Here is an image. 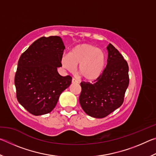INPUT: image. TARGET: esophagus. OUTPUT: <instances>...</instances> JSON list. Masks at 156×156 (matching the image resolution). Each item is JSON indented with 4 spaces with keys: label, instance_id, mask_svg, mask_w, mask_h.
<instances>
[{
    "label": "esophagus",
    "instance_id": "obj_1",
    "mask_svg": "<svg viewBox=\"0 0 156 156\" xmlns=\"http://www.w3.org/2000/svg\"><path fill=\"white\" fill-rule=\"evenodd\" d=\"M72 83H73V84H78V80H76L75 78H72Z\"/></svg>",
    "mask_w": 156,
    "mask_h": 156
}]
</instances>
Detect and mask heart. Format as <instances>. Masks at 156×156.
I'll use <instances>...</instances> for the list:
<instances>
[{"label":"heart","mask_w":156,"mask_h":156,"mask_svg":"<svg viewBox=\"0 0 156 156\" xmlns=\"http://www.w3.org/2000/svg\"><path fill=\"white\" fill-rule=\"evenodd\" d=\"M106 60V54L102 49L91 44L81 43L73 47L68 55L62 57L61 65L69 72H73L78 65L79 76L85 80L93 81L102 75Z\"/></svg>","instance_id":"1"}]
</instances>
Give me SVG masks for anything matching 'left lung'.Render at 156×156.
Masks as SVG:
<instances>
[{
    "label": "left lung",
    "instance_id": "8db88e82",
    "mask_svg": "<svg viewBox=\"0 0 156 156\" xmlns=\"http://www.w3.org/2000/svg\"><path fill=\"white\" fill-rule=\"evenodd\" d=\"M107 49V65L102 75L93 83H80V106L96 118L106 117L122 105L129 83V66L122 54L111 43Z\"/></svg>",
    "mask_w": 156,
    "mask_h": 156
}]
</instances>
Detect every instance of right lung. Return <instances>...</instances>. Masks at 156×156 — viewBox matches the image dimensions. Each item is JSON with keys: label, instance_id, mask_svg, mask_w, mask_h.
Here are the masks:
<instances>
[{"label": "right lung", "instance_id": "1", "mask_svg": "<svg viewBox=\"0 0 156 156\" xmlns=\"http://www.w3.org/2000/svg\"><path fill=\"white\" fill-rule=\"evenodd\" d=\"M65 49L60 37L43 36L20 56L14 79L16 98L31 114L51 112L72 83L70 76H62L57 71Z\"/></svg>", "mask_w": 156, "mask_h": 156}]
</instances>
